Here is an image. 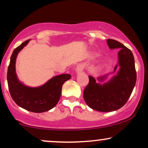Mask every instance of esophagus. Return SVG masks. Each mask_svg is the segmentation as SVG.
<instances>
[{
	"mask_svg": "<svg viewBox=\"0 0 148 148\" xmlns=\"http://www.w3.org/2000/svg\"><path fill=\"white\" fill-rule=\"evenodd\" d=\"M83 67L81 65H78L76 67V72L79 74V73H81L82 72V71H83Z\"/></svg>",
	"mask_w": 148,
	"mask_h": 148,
	"instance_id": "obj_1",
	"label": "esophagus"
}]
</instances>
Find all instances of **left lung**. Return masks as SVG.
I'll return each mask as SVG.
<instances>
[{
    "label": "left lung",
    "mask_w": 148,
    "mask_h": 148,
    "mask_svg": "<svg viewBox=\"0 0 148 148\" xmlns=\"http://www.w3.org/2000/svg\"><path fill=\"white\" fill-rule=\"evenodd\" d=\"M107 42L111 49H121L118 54V64L114 70L115 72L116 68H119L118 72L104 83H101L106 81L108 74L98 78L101 83H97L94 78L89 76V83L83 92L87 105L92 109L103 112L122 108L130 97L136 81L134 58L130 49L113 39H108Z\"/></svg>",
    "instance_id": "obj_1"
}]
</instances>
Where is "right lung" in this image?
Listing matches in <instances>:
<instances>
[{
	"instance_id": "add662e5",
	"label": "right lung",
	"mask_w": 148,
	"mask_h": 148,
	"mask_svg": "<svg viewBox=\"0 0 148 148\" xmlns=\"http://www.w3.org/2000/svg\"><path fill=\"white\" fill-rule=\"evenodd\" d=\"M29 40L23 42L12 53L8 69V88L11 97L18 106L36 113H41L52 109L58 103L61 95L62 86L71 75L67 74L54 76L47 83L37 88H30L18 79L15 64L18 54Z\"/></svg>"
}]
</instances>
